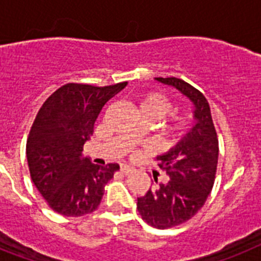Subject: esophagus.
<instances>
[{"label":"esophagus","mask_w":261,"mask_h":261,"mask_svg":"<svg viewBox=\"0 0 261 261\" xmlns=\"http://www.w3.org/2000/svg\"><path fill=\"white\" fill-rule=\"evenodd\" d=\"M120 172L124 175H128L133 172V168L128 167V166H120Z\"/></svg>","instance_id":"esophagus-1"}]
</instances>
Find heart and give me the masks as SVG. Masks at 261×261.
I'll return each mask as SVG.
<instances>
[{"label": "heart", "instance_id": "heart-1", "mask_svg": "<svg viewBox=\"0 0 261 261\" xmlns=\"http://www.w3.org/2000/svg\"><path fill=\"white\" fill-rule=\"evenodd\" d=\"M172 110L171 100L163 93L159 91H148L142 94L139 98V113L142 118L150 120H158L166 117ZM190 128V120L181 114H170L163 126L164 135L170 139H179L186 134ZM142 131L137 130L131 134L133 141L141 139Z\"/></svg>", "mask_w": 261, "mask_h": 261}]
</instances>
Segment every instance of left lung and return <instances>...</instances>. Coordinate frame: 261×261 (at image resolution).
<instances>
[{
    "mask_svg": "<svg viewBox=\"0 0 261 261\" xmlns=\"http://www.w3.org/2000/svg\"><path fill=\"white\" fill-rule=\"evenodd\" d=\"M178 89L194 103L196 123L175 147L155 162L168 175V181L154 187L138 198L137 208L144 222L159 229L172 228L187 222L204 205L211 194L218 167L219 141L212 122L208 100L183 80L156 78Z\"/></svg>",
    "mask_w": 261,
    "mask_h": 261,
    "instance_id": "obj_1",
    "label": "left lung"
}]
</instances>
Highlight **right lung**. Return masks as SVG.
<instances>
[{"instance_id": "1", "label": "right lung", "mask_w": 261, "mask_h": 261, "mask_svg": "<svg viewBox=\"0 0 261 261\" xmlns=\"http://www.w3.org/2000/svg\"><path fill=\"white\" fill-rule=\"evenodd\" d=\"M126 85L66 83L39 109L26 142V156L33 183L53 211L76 218L100 204L105 186L119 164L91 163L82 158L83 144L93 135L102 107Z\"/></svg>"}]
</instances>
